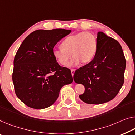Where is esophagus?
I'll list each match as a JSON object with an SVG mask.
<instances>
[{
  "label": "esophagus",
  "mask_w": 135,
  "mask_h": 135,
  "mask_svg": "<svg viewBox=\"0 0 135 135\" xmlns=\"http://www.w3.org/2000/svg\"><path fill=\"white\" fill-rule=\"evenodd\" d=\"M74 72H75V70H74V69H71V74H72V76H73L74 74Z\"/></svg>",
  "instance_id": "1"
}]
</instances>
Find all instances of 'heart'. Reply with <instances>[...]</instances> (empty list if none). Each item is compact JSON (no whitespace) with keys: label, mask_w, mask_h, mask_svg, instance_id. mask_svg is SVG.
I'll list each match as a JSON object with an SVG mask.
<instances>
[{"label":"heart","mask_w":135,"mask_h":135,"mask_svg":"<svg viewBox=\"0 0 135 135\" xmlns=\"http://www.w3.org/2000/svg\"><path fill=\"white\" fill-rule=\"evenodd\" d=\"M97 50V41L93 34L80 32L68 36L62 42L61 48H53V56L62 65H66L72 56L74 59L68 65L73 67L82 62L88 64L92 61Z\"/></svg>","instance_id":"b5f03b06"}]
</instances>
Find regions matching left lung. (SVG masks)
Returning a JSON list of instances; mask_svg holds the SVG:
<instances>
[{
  "mask_svg": "<svg viewBox=\"0 0 135 135\" xmlns=\"http://www.w3.org/2000/svg\"><path fill=\"white\" fill-rule=\"evenodd\" d=\"M97 50L93 59L74 72L73 79L85 87L79 95L88 104H100L112 100L124 81L126 61L120 44L103 32L98 33Z\"/></svg>",
  "mask_w": 135,
  "mask_h": 135,
  "instance_id": "1",
  "label": "left lung"
}]
</instances>
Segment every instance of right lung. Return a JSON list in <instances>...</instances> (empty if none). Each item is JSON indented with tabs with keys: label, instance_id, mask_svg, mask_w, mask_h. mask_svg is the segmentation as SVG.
<instances>
[{
	"label": "right lung",
	"instance_id": "obj_1",
	"mask_svg": "<svg viewBox=\"0 0 135 135\" xmlns=\"http://www.w3.org/2000/svg\"><path fill=\"white\" fill-rule=\"evenodd\" d=\"M71 31L36 30L18 49L12 78L16 96L29 107L43 109L53 105L61 88L73 82L70 70L61 67L52 53L56 44Z\"/></svg>",
	"mask_w": 135,
	"mask_h": 135
}]
</instances>
